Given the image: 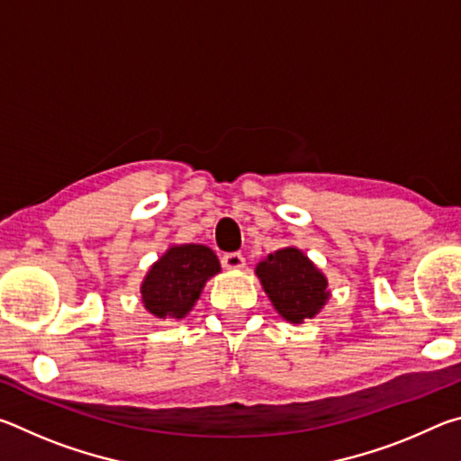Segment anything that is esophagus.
Returning <instances> with one entry per match:
<instances>
[{
    "mask_svg": "<svg viewBox=\"0 0 461 461\" xmlns=\"http://www.w3.org/2000/svg\"><path fill=\"white\" fill-rule=\"evenodd\" d=\"M244 262H246V258H244V256H241L240 252H228V254L221 256L223 268H228V270L244 268Z\"/></svg>",
    "mask_w": 461,
    "mask_h": 461,
    "instance_id": "esophagus-1",
    "label": "esophagus"
}]
</instances>
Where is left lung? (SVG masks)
Here are the masks:
<instances>
[{
  "mask_svg": "<svg viewBox=\"0 0 461 461\" xmlns=\"http://www.w3.org/2000/svg\"><path fill=\"white\" fill-rule=\"evenodd\" d=\"M264 291L286 321L303 323L315 317L330 299L327 280L301 249L285 248L256 267Z\"/></svg>",
  "mask_w": 461,
  "mask_h": 461,
  "instance_id": "1",
  "label": "left lung"
}]
</instances>
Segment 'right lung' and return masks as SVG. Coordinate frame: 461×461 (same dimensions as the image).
Returning a JSON list of instances; mask_svg holds the SVG:
<instances>
[{
    "label": "right lung",
    "instance_id": "obj_1",
    "mask_svg": "<svg viewBox=\"0 0 461 461\" xmlns=\"http://www.w3.org/2000/svg\"><path fill=\"white\" fill-rule=\"evenodd\" d=\"M220 272L213 249L199 244L173 246L144 278L142 303L158 319H181L193 309L207 278Z\"/></svg>",
    "mask_w": 461,
    "mask_h": 461
}]
</instances>
